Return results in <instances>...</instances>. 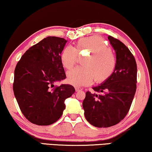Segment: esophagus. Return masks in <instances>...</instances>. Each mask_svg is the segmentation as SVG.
Instances as JSON below:
<instances>
[{"mask_svg": "<svg viewBox=\"0 0 152 152\" xmlns=\"http://www.w3.org/2000/svg\"><path fill=\"white\" fill-rule=\"evenodd\" d=\"M75 91H77V92H78V91H82V88H80V87H79V86H75Z\"/></svg>", "mask_w": 152, "mask_h": 152, "instance_id": "34e87169", "label": "esophagus"}]
</instances>
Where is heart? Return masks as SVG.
<instances>
[{
	"label": "heart",
	"mask_w": 152,
	"mask_h": 152,
	"mask_svg": "<svg viewBox=\"0 0 152 152\" xmlns=\"http://www.w3.org/2000/svg\"><path fill=\"white\" fill-rule=\"evenodd\" d=\"M77 53L87 56L83 60V67L75 68L67 72L68 82L73 86L89 85L93 80L96 83L106 81L113 73L116 59L106 42L99 36H93L80 39L74 49L65 47L61 54V62L70 69L77 60Z\"/></svg>",
	"instance_id": "b5f03b06"
}]
</instances>
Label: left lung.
I'll list each match as a JSON object with an SVG mask.
<instances>
[{"label": "left lung", "instance_id": "obj_1", "mask_svg": "<svg viewBox=\"0 0 152 152\" xmlns=\"http://www.w3.org/2000/svg\"><path fill=\"white\" fill-rule=\"evenodd\" d=\"M116 53L112 75L86 93L83 108L86 120L94 127H108L127 115L136 90L137 66L134 57L124 43L108 36Z\"/></svg>", "mask_w": 152, "mask_h": 152}]
</instances>
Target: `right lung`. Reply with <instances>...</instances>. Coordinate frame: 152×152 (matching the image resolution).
Masks as SVG:
<instances>
[{
    "label": "right lung",
    "instance_id": "1",
    "mask_svg": "<svg viewBox=\"0 0 152 152\" xmlns=\"http://www.w3.org/2000/svg\"><path fill=\"white\" fill-rule=\"evenodd\" d=\"M67 40L49 36L29 48L21 57L14 71L13 89L26 118L38 125L54 124L61 117L64 101L75 90L70 84L55 87L66 79L61 53Z\"/></svg>",
    "mask_w": 152,
    "mask_h": 152
}]
</instances>
